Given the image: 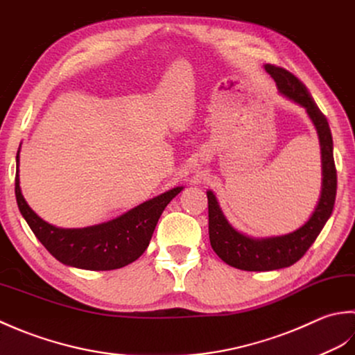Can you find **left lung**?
Listing matches in <instances>:
<instances>
[{
	"label": "left lung",
	"instance_id": "left-lung-1",
	"mask_svg": "<svg viewBox=\"0 0 355 355\" xmlns=\"http://www.w3.org/2000/svg\"><path fill=\"white\" fill-rule=\"evenodd\" d=\"M265 70L276 81L279 92L293 103L303 107L319 135L322 153V193L319 204L309 220L293 233L277 237L254 239L237 231L223 216L213 191L208 198L209 243L223 262L243 271H272L291 266L309 250L324 223L328 222L336 202L337 170L332 155V135L324 114L303 83L288 70L266 64Z\"/></svg>",
	"mask_w": 355,
	"mask_h": 355
}]
</instances>
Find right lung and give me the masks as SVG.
I'll use <instances>...</instances> for the list:
<instances>
[{
	"label": "right lung",
	"instance_id": "right-lung-1",
	"mask_svg": "<svg viewBox=\"0 0 355 355\" xmlns=\"http://www.w3.org/2000/svg\"><path fill=\"white\" fill-rule=\"evenodd\" d=\"M19 150L17 153L15 196L21 214L44 245L61 263L90 271L118 270L135 262L147 250L156 223L173 198L182 191L176 187L144 204L130 209L119 218L87 228H58L42 220L28 207L19 187Z\"/></svg>",
	"mask_w": 355,
	"mask_h": 355
}]
</instances>
